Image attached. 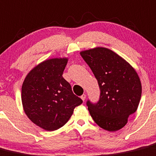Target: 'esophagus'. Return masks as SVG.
I'll return each instance as SVG.
<instances>
[{
    "mask_svg": "<svg viewBox=\"0 0 156 156\" xmlns=\"http://www.w3.org/2000/svg\"><path fill=\"white\" fill-rule=\"evenodd\" d=\"M81 98L82 99L83 101H84V100H85V98H86V95L85 94H82L81 96Z\"/></svg>",
    "mask_w": 156,
    "mask_h": 156,
    "instance_id": "34e87169",
    "label": "esophagus"
}]
</instances>
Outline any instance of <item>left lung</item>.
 Masks as SVG:
<instances>
[{"label": "left lung", "mask_w": 156, "mask_h": 156, "mask_svg": "<svg viewBox=\"0 0 156 156\" xmlns=\"http://www.w3.org/2000/svg\"><path fill=\"white\" fill-rule=\"evenodd\" d=\"M80 54L101 90L98 103L87 101L94 121L110 132L122 129L140 104L142 85L138 74L126 60L107 48L96 47Z\"/></svg>", "instance_id": "left-lung-1"}]
</instances>
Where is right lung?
I'll return each mask as SVG.
<instances>
[{
  "label": "right lung",
  "mask_w": 156,
  "mask_h": 156,
  "mask_svg": "<svg viewBox=\"0 0 156 156\" xmlns=\"http://www.w3.org/2000/svg\"><path fill=\"white\" fill-rule=\"evenodd\" d=\"M67 58L47 59L33 68L22 85L23 107L28 118L48 131L64 126L82 100L62 77Z\"/></svg>",
  "instance_id": "add662e5"
}]
</instances>
